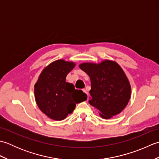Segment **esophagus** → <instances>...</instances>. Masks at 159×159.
Listing matches in <instances>:
<instances>
[{"label": "esophagus", "instance_id": "esophagus-1", "mask_svg": "<svg viewBox=\"0 0 159 159\" xmlns=\"http://www.w3.org/2000/svg\"><path fill=\"white\" fill-rule=\"evenodd\" d=\"M83 92L84 93H86L87 95V94H88V93H87V90H86V89H83Z\"/></svg>", "mask_w": 159, "mask_h": 159}]
</instances>
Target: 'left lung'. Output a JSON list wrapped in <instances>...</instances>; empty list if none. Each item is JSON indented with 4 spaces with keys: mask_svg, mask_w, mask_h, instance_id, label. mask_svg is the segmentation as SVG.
<instances>
[{
    "mask_svg": "<svg viewBox=\"0 0 159 159\" xmlns=\"http://www.w3.org/2000/svg\"><path fill=\"white\" fill-rule=\"evenodd\" d=\"M79 67L90 78L89 102L99 110L103 119H110L126 107L131 96L129 80L119 64L104 60L100 63H83Z\"/></svg>",
    "mask_w": 159,
    "mask_h": 159,
    "instance_id": "1",
    "label": "left lung"
}]
</instances>
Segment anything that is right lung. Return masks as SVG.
<instances>
[{
	"label": "right lung",
	"mask_w": 159,
	"mask_h": 159,
	"mask_svg": "<svg viewBox=\"0 0 159 159\" xmlns=\"http://www.w3.org/2000/svg\"><path fill=\"white\" fill-rule=\"evenodd\" d=\"M75 63L57 60L46 66L34 86L36 103L46 116L54 120H63L72 113L76 104L85 101L87 94L75 89L66 79Z\"/></svg>",
	"instance_id": "add662e5"
}]
</instances>
